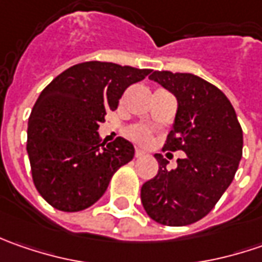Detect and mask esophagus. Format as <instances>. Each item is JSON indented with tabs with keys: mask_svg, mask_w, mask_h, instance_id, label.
I'll return each instance as SVG.
<instances>
[{
	"mask_svg": "<svg viewBox=\"0 0 262 262\" xmlns=\"http://www.w3.org/2000/svg\"><path fill=\"white\" fill-rule=\"evenodd\" d=\"M134 156H136L137 159H140V157H144V156H146V151H143V150H140V148H137L136 153H134Z\"/></svg>",
	"mask_w": 262,
	"mask_h": 262,
	"instance_id": "34e87169",
	"label": "esophagus"
}]
</instances>
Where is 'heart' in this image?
I'll list each match as a JSON object with an SVG mask.
<instances>
[{"label":"heart","instance_id":"heart-1","mask_svg":"<svg viewBox=\"0 0 262 262\" xmlns=\"http://www.w3.org/2000/svg\"><path fill=\"white\" fill-rule=\"evenodd\" d=\"M125 134L138 144H148L153 138L151 129L146 125H131L125 131Z\"/></svg>","mask_w":262,"mask_h":262}]
</instances>
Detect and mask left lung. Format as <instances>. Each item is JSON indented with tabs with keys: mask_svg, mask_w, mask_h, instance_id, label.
<instances>
[{
	"mask_svg": "<svg viewBox=\"0 0 262 262\" xmlns=\"http://www.w3.org/2000/svg\"><path fill=\"white\" fill-rule=\"evenodd\" d=\"M178 99L175 125L163 151H185L178 166L156 155L159 170L141 186V203L155 222L186 226L206 217L232 184L244 136L236 112L214 84L189 73L155 71L148 77Z\"/></svg>",
	"mask_w": 262,
	"mask_h": 262,
	"instance_id": "left-lung-1",
	"label": "left lung"
}]
</instances>
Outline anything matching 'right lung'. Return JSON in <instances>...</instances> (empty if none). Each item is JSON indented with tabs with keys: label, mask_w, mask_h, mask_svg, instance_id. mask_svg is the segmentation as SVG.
I'll return each instance as SVG.
<instances>
[{
	"label": "right lung",
	"mask_w": 262,
	"mask_h": 262,
	"mask_svg": "<svg viewBox=\"0 0 262 262\" xmlns=\"http://www.w3.org/2000/svg\"><path fill=\"white\" fill-rule=\"evenodd\" d=\"M147 68L89 61L56 76L37 97L27 125V155L36 189L61 211H81L105 194L111 178L134 157L118 137L100 143L99 124Z\"/></svg>",
	"instance_id": "1"
}]
</instances>
